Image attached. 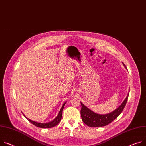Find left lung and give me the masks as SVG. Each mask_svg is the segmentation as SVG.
Returning <instances> with one entry per match:
<instances>
[{
	"instance_id": "left-lung-1",
	"label": "left lung",
	"mask_w": 146,
	"mask_h": 146,
	"mask_svg": "<svg viewBox=\"0 0 146 146\" xmlns=\"http://www.w3.org/2000/svg\"><path fill=\"white\" fill-rule=\"evenodd\" d=\"M123 64L126 68L125 64L123 63ZM129 94V91L125 100L116 110L110 113L105 115H100L92 112L81 102L82 109L80 113L82 121L86 125L90 127H102L110 124L123 111L127 101Z\"/></svg>"
}]
</instances>
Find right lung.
Listing matches in <instances>:
<instances>
[{
  "label": "right lung",
  "mask_w": 146,
  "mask_h": 146,
  "mask_svg": "<svg viewBox=\"0 0 146 146\" xmlns=\"http://www.w3.org/2000/svg\"><path fill=\"white\" fill-rule=\"evenodd\" d=\"M66 102H64L62 107L59 112V114L58 115L57 117L54 119L52 121L50 122H48V123H38V122H34V121H33L31 120H30V119H28L27 117H26L23 114V115L27 118V119H28V121L31 122L32 124H33L34 125L38 127H41V128H50V127H54L55 126H56L59 122L60 121H61V119H62V112H63V108H64V106L65 105Z\"/></svg>",
  "instance_id": "1"
}]
</instances>
